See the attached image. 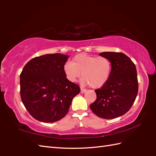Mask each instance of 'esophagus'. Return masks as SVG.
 <instances>
[{
  "mask_svg": "<svg viewBox=\"0 0 156 156\" xmlns=\"http://www.w3.org/2000/svg\"><path fill=\"white\" fill-rule=\"evenodd\" d=\"M86 91H87V90H86V89H84V88H80V92L82 94H83V93H84V92H86Z\"/></svg>",
  "mask_w": 156,
  "mask_h": 156,
  "instance_id": "esophagus-1",
  "label": "esophagus"
}]
</instances>
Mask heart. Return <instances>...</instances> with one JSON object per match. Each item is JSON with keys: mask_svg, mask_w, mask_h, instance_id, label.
Listing matches in <instances>:
<instances>
[{"mask_svg": "<svg viewBox=\"0 0 156 156\" xmlns=\"http://www.w3.org/2000/svg\"><path fill=\"white\" fill-rule=\"evenodd\" d=\"M111 71V63L107 58L85 54L76 55L72 63L68 62L64 66V72L69 81L75 82L82 73V83L89 84L93 88L104 86Z\"/></svg>", "mask_w": 156, "mask_h": 156, "instance_id": "b5f03b06", "label": "heart"}]
</instances>
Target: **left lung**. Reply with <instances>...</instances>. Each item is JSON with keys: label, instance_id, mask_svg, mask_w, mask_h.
I'll return each mask as SVG.
<instances>
[{"label": "left lung", "instance_id": "obj_1", "mask_svg": "<svg viewBox=\"0 0 156 156\" xmlns=\"http://www.w3.org/2000/svg\"><path fill=\"white\" fill-rule=\"evenodd\" d=\"M111 63L106 84L96 90L97 99L90 108L98 117L111 119L125 115L133 105L138 93L137 69L131 59L121 52H102Z\"/></svg>", "mask_w": 156, "mask_h": 156}]
</instances>
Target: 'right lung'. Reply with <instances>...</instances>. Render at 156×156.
Returning a JSON list of instances; mask_svg holds the SVG:
<instances>
[{"instance_id": "1", "label": "right lung", "mask_w": 156, "mask_h": 156, "mask_svg": "<svg viewBox=\"0 0 156 156\" xmlns=\"http://www.w3.org/2000/svg\"><path fill=\"white\" fill-rule=\"evenodd\" d=\"M68 57L58 53L41 55L23 68L20 94L25 107L36 120H60L68 112L73 98L80 93V87L69 81L64 72Z\"/></svg>"}]
</instances>
